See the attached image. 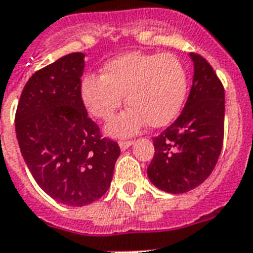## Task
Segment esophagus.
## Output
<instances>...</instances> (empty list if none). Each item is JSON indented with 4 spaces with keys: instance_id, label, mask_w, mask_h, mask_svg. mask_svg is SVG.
I'll return each mask as SVG.
<instances>
[{
    "instance_id": "1",
    "label": "esophagus",
    "mask_w": 253,
    "mask_h": 253,
    "mask_svg": "<svg viewBox=\"0 0 253 253\" xmlns=\"http://www.w3.org/2000/svg\"><path fill=\"white\" fill-rule=\"evenodd\" d=\"M132 144H133L132 140H121L120 141V147L122 151H126L127 148H130Z\"/></svg>"
}]
</instances>
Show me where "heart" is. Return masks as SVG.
<instances>
[{"label": "heart", "mask_w": 253, "mask_h": 253, "mask_svg": "<svg viewBox=\"0 0 253 253\" xmlns=\"http://www.w3.org/2000/svg\"><path fill=\"white\" fill-rule=\"evenodd\" d=\"M186 92V70L170 53L118 55L104 65L101 75H88L80 83L84 108L100 120H110L126 96L131 108L108 126L117 136L132 135L145 122L151 127L165 126L179 113Z\"/></svg>", "instance_id": "b5f03b06"}]
</instances>
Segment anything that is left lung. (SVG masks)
<instances>
[{"instance_id":"1","label":"left lung","mask_w":253,"mask_h":253,"mask_svg":"<svg viewBox=\"0 0 253 253\" xmlns=\"http://www.w3.org/2000/svg\"><path fill=\"white\" fill-rule=\"evenodd\" d=\"M194 80L179 117L153 137L155 156L148 176L157 188L184 194L200 186L214 169L223 143L225 89L204 57L191 53Z\"/></svg>"}]
</instances>
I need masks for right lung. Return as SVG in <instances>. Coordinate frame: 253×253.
<instances>
[{
    "mask_svg": "<svg viewBox=\"0 0 253 253\" xmlns=\"http://www.w3.org/2000/svg\"><path fill=\"white\" fill-rule=\"evenodd\" d=\"M83 70V53H71L36 71L15 113L16 139L31 174L50 198L70 207L105 194L121 155L82 102Z\"/></svg>",
    "mask_w": 253,
    "mask_h": 253,
    "instance_id": "1",
    "label": "right lung"
}]
</instances>
